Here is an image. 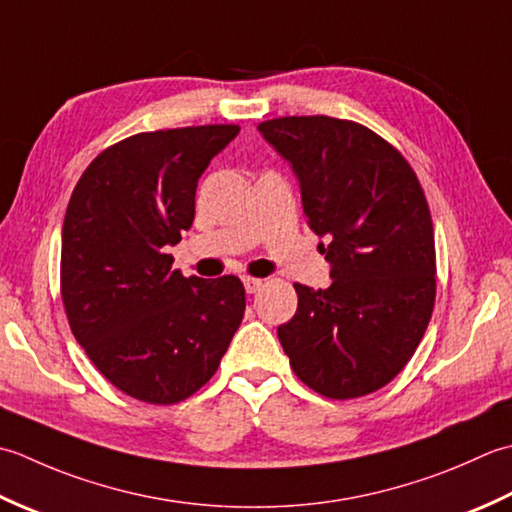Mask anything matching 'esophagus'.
<instances>
[{
  "label": "esophagus",
  "instance_id": "esophagus-1",
  "mask_svg": "<svg viewBox=\"0 0 512 512\" xmlns=\"http://www.w3.org/2000/svg\"><path fill=\"white\" fill-rule=\"evenodd\" d=\"M243 285H245L247 294H256V291H260V287H263V280L247 276V278H243Z\"/></svg>",
  "mask_w": 512,
  "mask_h": 512
}]
</instances>
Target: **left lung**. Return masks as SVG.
<instances>
[{
    "label": "left lung",
    "instance_id": "1",
    "mask_svg": "<svg viewBox=\"0 0 512 512\" xmlns=\"http://www.w3.org/2000/svg\"><path fill=\"white\" fill-rule=\"evenodd\" d=\"M258 132L294 170L302 212L331 285H294L298 309L278 327L289 364L331 400L360 398L398 375L435 302V238L411 165L378 134L333 117H283Z\"/></svg>",
    "mask_w": 512,
    "mask_h": 512
}]
</instances>
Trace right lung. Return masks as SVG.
<instances>
[{
    "mask_svg": "<svg viewBox=\"0 0 512 512\" xmlns=\"http://www.w3.org/2000/svg\"><path fill=\"white\" fill-rule=\"evenodd\" d=\"M238 125L141 132L101 152L70 196L61 298L77 342L141 402L190 398L245 314L236 276L185 278L168 247L192 227L196 185Z\"/></svg>",
    "mask_w": 512,
    "mask_h": 512,
    "instance_id": "obj_1",
    "label": "right lung"
}]
</instances>
